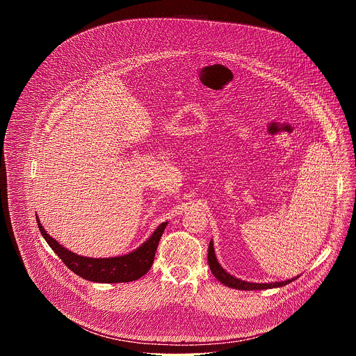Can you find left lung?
<instances>
[{
  "label": "left lung",
  "instance_id": "8db88e82",
  "mask_svg": "<svg viewBox=\"0 0 356 356\" xmlns=\"http://www.w3.org/2000/svg\"><path fill=\"white\" fill-rule=\"evenodd\" d=\"M209 265L210 269L213 272V275L218 279L220 283H222L224 286H228L231 289H236V290H265V289H275V287H282L286 286L289 283H291L293 280H296L298 276L293 277V279H287L283 282H270V283H255V282H246L242 279L235 277L234 275L228 273L218 262L217 255H216V249H214V243L213 239L210 241L209 245Z\"/></svg>",
  "mask_w": 356,
  "mask_h": 356
}]
</instances>
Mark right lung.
I'll use <instances>...</instances> for the list:
<instances>
[{
	"label": "right lung",
	"instance_id": "obj_1",
	"mask_svg": "<svg viewBox=\"0 0 356 356\" xmlns=\"http://www.w3.org/2000/svg\"><path fill=\"white\" fill-rule=\"evenodd\" d=\"M36 222L47 245L54 249L65 265L80 277L95 283H127L146 275L154 264L156 248L169 224L168 221L162 222L140 246L125 253V255L113 258H87L69 250L55 238L50 236L42 227L38 214Z\"/></svg>",
	"mask_w": 356,
	"mask_h": 356
}]
</instances>
